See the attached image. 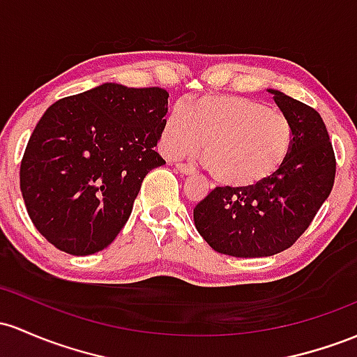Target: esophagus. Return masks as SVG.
Here are the masks:
<instances>
[{
	"label": "esophagus",
	"instance_id": "1",
	"mask_svg": "<svg viewBox=\"0 0 357 357\" xmlns=\"http://www.w3.org/2000/svg\"><path fill=\"white\" fill-rule=\"evenodd\" d=\"M178 171L181 172L183 176H191V174H195V167H191V166H188V164H178Z\"/></svg>",
	"mask_w": 357,
	"mask_h": 357
}]
</instances>
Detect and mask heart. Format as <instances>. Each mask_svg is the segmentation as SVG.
<instances>
[{
	"mask_svg": "<svg viewBox=\"0 0 357 357\" xmlns=\"http://www.w3.org/2000/svg\"><path fill=\"white\" fill-rule=\"evenodd\" d=\"M211 178L245 190L273 178L287 162L293 125L266 103L234 95L191 98L162 125L160 151L179 159L202 149Z\"/></svg>",
	"mask_w": 357,
	"mask_h": 357,
	"instance_id": "b5f03b06",
	"label": "heart"
}]
</instances>
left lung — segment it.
<instances>
[{
	"mask_svg": "<svg viewBox=\"0 0 357 357\" xmlns=\"http://www.w3.org/2000/svg\"><path fill=\"white\" fill-rule=\"evenodd\" d=\"M293 125V146L281 169L261 185L215 188L193 210L199 236L217 252L268 257L291 248L331 195L335 155L319 112L268 89Z\"/></svg>",
	"mask_w": 357,
	"mask_h": 357,
	"instance_id": "8db88e82",
	"label": "left lung"
}]
</instances>
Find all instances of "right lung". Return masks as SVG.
Returning a JSON list of instances; mask_svg holds the SVG:
<instances>
[{
  "label": "right lung",
  "mask_w": 357,
  "mask_h": 357,
  "mask_svg": "<svg viewBox=\"0 0 357 357\" xmlns=\"http://www.w3.org/2000/svg\"><path fill=\"white\" fill-rule=\"evenodd\" d=\"M167 98L162 88L105 83L47 108L26 144L20 190L50 244L89 256L115 241L147 172L166 164L154 147Z\"/></svg>",
  "instance_id": "add662e5"
}]
</instances>
